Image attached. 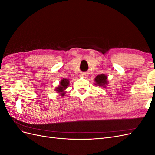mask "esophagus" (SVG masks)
Wrapping results in <instances>:
<instances>
[{
  "label": "esophagus",
  "mask_w": 155,
  "mask_h": 155,
  "mask_svg": "<svg viewBox=\"0 0 155 155\" xmlns=\"http://www.w3.org/2000/svg\"><path fill=\"white\" fill-rule=\"evenodd\" d=\"M80 76L82 77V78H85L87 77V74H85V73H82V74H81Z\"/></svg>",
  "instance_id": "1"
}]
</instances>
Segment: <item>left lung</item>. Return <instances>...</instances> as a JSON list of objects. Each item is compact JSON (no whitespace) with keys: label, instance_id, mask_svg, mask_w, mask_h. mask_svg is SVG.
Instances as JSON below:
<instances>
[{"label":"left lung","instance_id":"8db88e82","mask_svg":"<svg viewBox=\"0 0 155 155\" xmlns=\"http://www.w3.org/2000/svg\"><path fill=\"white\" fill-rule=\"evenodd\" d=\"M94 85L96 86L102 87L103 88H106V85L109 83V81L107 80V76L105 74H100L97 76L94 79Z\"/></svg>","mask_w":155,"mask_h":155}]
</instances>
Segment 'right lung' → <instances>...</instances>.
I'll use <instances>...</instances> for the list:
<instances>
[{"mask_svg":"<svg viewBox=\"0 0 155 155\" xmlns=\"http://www.w3.org/2000/svg\"><path fill=\"white\" fill-rule=\"evenodd\" d=\"M70 84V80L68 79L63 78L60 81L59 85L56 87L55 89V91L57 92L58 94H59L61 96L63 97L66 94V89L69 86Z\"/></svg>","mask_w":155,"mask_h":155,"instance_id":"obj_1","label":"right lung"}]
</instances>
